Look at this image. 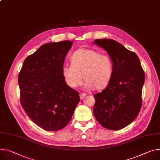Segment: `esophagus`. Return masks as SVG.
Returning <instances> with one entry per match:
<instances>
[{
	"label": "esophagus",
	"mask_w": 160,
	"mask_h": 160,
	"mask_svg": "<svg viewBox=\"0 0 160 160\" xmlns=\"http://www.w3.org/2000/svg\"><path fill=\"white\" fill-rule=\"evenodd\" d=\"M85 96H86V94L81 93V94H80V99H84Z\"/></svg>",
	"instance_id": "obj_1"
}]
</instances>
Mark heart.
<instances>
[{"label": "heart", "mask_w": 160, "mask_h": 160, "mask_svg": "<svg viewBox=\"0 0 160 160\" xmlns=\"http://www.w3.org/2000/svg\"><path fill=\"white\" fill-rule=\"evenodd\" d=\"M71 62V64H64L62 68L64 80L70 88L80 86L83 78L88 90L101 91L110 83L113 63L108 55L92 49L80 48L72 54Z\"/></svg>", "instance_id": "b5f03b06"}]
</instances>
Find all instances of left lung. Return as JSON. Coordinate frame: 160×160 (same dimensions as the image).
Instances as JSON below:
<instances>
[{"label":"left lung","instance_id":"left-lung-1","mask_svg":"<svg viewBox=\"0 0 160 160\" xmlns=\"http://www.w3.org/2000/svg\"><path fill=\"white\" fill-rule=\"evenodd\" d=\"M94 45L107 51L113 73L106 89L94 95V115L104 128L119 130L132 123L142 107L145 74L137 54L110 39H95Z\"/></svg>","mask_w":160,"mask_h":160}]
</instances>
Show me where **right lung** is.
<instances>
[{
    "label": "right lung",
    "instance_id": "right-lung-1",
    "mask_svg": "<svg viewBox=\"0 0 160 160\" xmlns=\"http://www.w3.org/2000/svg\"><path fill=\"white\" fill-rule=\"evenodd\" d=\"M72 45L70 41L42 45L25 59L18 75L21 105L33 122L46 131L64 128L80 101L79 93L66 84L62 73Z\"/></svg>",
    "mask_w": 160,
    "mask_h": 160
}]
</instances>
